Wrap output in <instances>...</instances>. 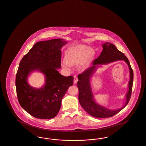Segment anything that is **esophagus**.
I'll return each instance as SVG.
<instances>
[{
	"label": "esophagus",
	"instance_id": "34e87169",
	"mask_svg": "<svg viewBox=\"0 0 146 146\" xmlns=\"http://www.w3.org/2000/svg\"><path fill=\"white\" fill-rule=\"evenodd\" d=\"M78 79L77 76H74V84H76L77 83V82H78Z\"/></svg>",
	"mask_w": 146,
	"mask_h": 146
}]
</instances>
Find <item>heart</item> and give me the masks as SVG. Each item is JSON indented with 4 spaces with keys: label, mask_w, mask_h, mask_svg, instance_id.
I'll list each match as a JSON object with an SVG mask.
<instances>
[{
    "label": "heart",
    "mask_w": 146,
    "mask_h": 146,
    "mask_svg": "<svg viewBox=\"0 0 146 146\" xmlns=\"http://www.w3.org/2000/svg\"><path fill=\"white\" fill-rule=\"evenodd\" d=\"M90 52V50L85 45H79L71 48L67 55V62H63V67L69 70L70 65H78L80 64L79 68L83 70L89 61Z\"/></svg>",
    "instance_id": "obj_1"
}]
</instances>
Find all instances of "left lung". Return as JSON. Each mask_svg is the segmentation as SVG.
<instances>
[{
    "label": "left lung",
    "instance_id": "obj_1",
    "mask_svg": "<svg viewBox=\"0 0 146 146\" xmlns=\"http://www.w3.org/2000/svg\"><path fill=\"white\" fill-rule=\"evenodd\" d=\"M102 48L103 50L101 54L92 62L91 66L78 76L79 80L77 83V86L79 90V103L85 111L95 118L111 117L125 107L130 99L133 79V70L126 56L119 51L114 45L109 42L103 44ZM120 60H124L129 67L130 80L128 84V90L125 95V102L124 106L119 109L111 110L96 102L90 86V79L98 67Z\"/></svg>",
    "mask_w": 146,
    "mask_h": 146
}]
</instances>
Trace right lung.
<instances>
[{
	"label": "right lung",
	"instance_id": "1",
	"mask_svg": "<svg viewBox=\"0 0 146 146\" xmlns=\"http://www.w3.org/2000/svg\"><path fill=\"white\" fill-rule=\"evenodd\" d=\"M67 43L63 39L36 42L19 64L16 76L19 104L29 114L38 119H51L60 110L63 97L73 84V76L61 75V49ZM37 71L44 76L45 83L35 88L28 83V77Z\"/></svg>",
	"mask_w": 146,
	"mask_h": 146
}]
</instances>
